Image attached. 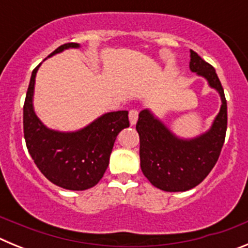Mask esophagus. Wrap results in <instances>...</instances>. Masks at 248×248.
<instances>
[{"label": "esophagus", "mask_w": 248, "mask_h": 248, "mask_svg": "<svg viewBox=\"0 0 248 248\" xmlns=\"http://www.w3.org/2000/svg\"><path fill=\"white\" fill-rule=\"evenodd\" d=\"M138 117H139V113H138L137 109H131V110L129 111V122H130L131 125L137 124Z\"/></svg>", "instance_id": "34e87169"}]
</instances>
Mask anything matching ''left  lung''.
<instances>
[{
    "label": "left lung",
    "instance_id": "obj_1",
    "mask_svg": "<svg viewBox=\"0 0 248 248\" xmlns=\"http://www.w3.org/2000/svg\"><path fill=\"white\" fill-rule=\"evenodd\" d=\"M190 71L220 94V111L209 130L190 139L179 138L149 109L140 111L137 123L141 171L155 187L169 192L198 186L217 161L226 135L227 103L215 68L190 50Z\"/></svg>",
    "mask_w": 248,
    "mask_h": 248
}]
</instances>
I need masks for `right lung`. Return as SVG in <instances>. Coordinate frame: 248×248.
Instances as JSON below:
<instances>
[{
  "label": "right lung",
  "mask_w": 248,
  "mask_h": 248,
  "mask_svg": "<svg viewBox=\"0 0 248 248\" xmlns=\"http://www.w3.org/2000/svg\"><path fill=\"white\" fill-rule=\"evenodd\" d=\"M79 47L78 43H65L48 57ZM39 65L32 72L23 107V133L28 153L41 172L54 185L74 191L91 189L99 183L108 168L117 135L129 126L128 111L105 113L76 131L47 128L33 108Z\"/></svg>",
  "instance_id": "right-lung-1"
}]
</instances>
